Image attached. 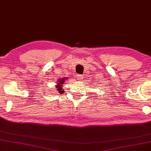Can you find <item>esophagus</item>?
<instances>
[{"instance_id": "1", "label": "esophagus", "mask_w": 151, "mask_h": 151, "mask_svg": "<svg viewBox=\"0 0 151 151\" xmlns=\"http://www.w3.org/2000/svg\"><path fill=\"white\" fill-rule=\"evenodd\" d=\"M76 78H77V80L78 81H82L84 78V75H78L77 76H76Z\"/></svg>"}]
</instances>
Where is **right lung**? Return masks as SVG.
Segmentation results:
<instances>
[{"mask_svg": "<svg viewBox=\"0 0 151 151\" xmlns=\"http://www.w3.org/2000/svg\"><path fill=\"white\" fill-rule=\"evenodd\" d=\"M64 81H65V78H63V80H59L58 83H57V90H58V92L60 93V94H63V93H64V90H63L62 88V86H63V84L64 83Z\"/></svg>", "mask_w": 151, "mask_h": 151, "instance_id": "1", "label": "right lung"}]
</instances>
